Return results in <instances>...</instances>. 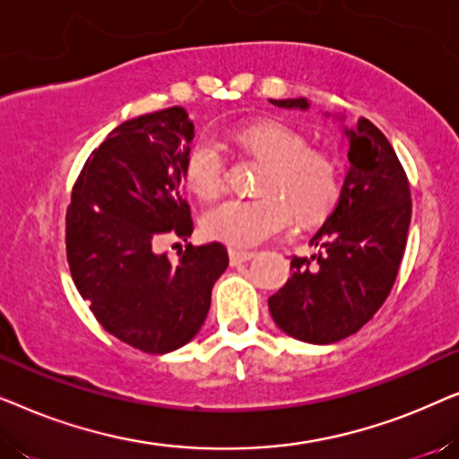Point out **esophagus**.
I'll list each match as a JSON object with an SVG mask.
<instances>
[{
  "label": "esophagus",
  "instance_id": "esophagus-1",
  "mask_svg": "<svg viewBox=\"0 0 459 459\" xmlns=\"http://www.w3.org/2000/svg\"><path fill=\"white\" fill-rule=\"evenodd\" d=\"M253 256H255L253 250H236V248L230 250L231 265H240V263H247V261L253 259Z\"/></svg>",
  "mask_w": 459,
  "mask_h": 459
}]
</instances>
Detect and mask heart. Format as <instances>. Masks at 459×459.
I'll return each mask as SVG.
<instances>
[{
	"label": "heart",
	"mask_w": 459,
	"mask_h": 459,
	"mask_svg": "<svg viewBox=\"0 0 459 459\" xmlns=\"http://www.w3.org/2000/svg\"><path fill=\"white\" fill-rule=\"evenodd\" d=\"M236 142L265 162L256 181V198H230L200 219L211 240L231 248H253L280 236L297 217L300 225L322 221L342 192V167L334 154L309 146L303 131L263 118L236 131ZM181 178L203 200L217 198L225 184V156L215 137L200 135L186 152Z\"/></svg>",
	"instance_id": "1"
}]
</instances>
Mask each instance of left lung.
Wrapping results in <instances>:
<instances>
[{"label": "left lung", "instance_id": "1", "mask_svg": "<svg viewBox=\"0 0 459 459\" xmlns=\"http://www.w3.org/2000/svg\"><path fill=\"white\" fill-rule=\"evenodd\" d=\"M269 102L309 108L305 98ZM344 135L351 167L338 204L311 238L319 253L292 256V275L269 297L278 328L313 344L342 341L374 317L399 273L411 221L410 181L385 134L359 118Z\"/></svg>", "mask_w": 459, "mask_h": 459}]
</instances>
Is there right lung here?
<instances>
[{"mask_svg":"<svg viewBox=\"0 0 459 459\" xmlns=\"http://www.w3.org/2000/svg\"><path fill=\"white\" fill-rule=\"evenodd\" d=\"M192 140L181 106L121 123L85 160L66 211L74 286L108 334L143 353H169L198 334L230 263L219 242L187 244L178 263L154 253L165 234H192L179 187Z\"/></svg>","mask_w":459,"mask_h":459,"instance_id":"obj_1","label":"right lung"}]
</instances>
